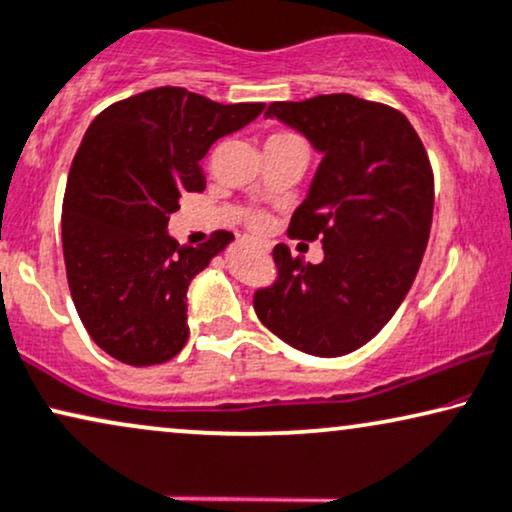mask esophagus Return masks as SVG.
I'll list each match as a JSON object with an SVG mask.
<instances>
[{"label":"esophagus","instance_id":"obj_1","mask_svg":"<svg viewBox=\"0 0 512 512\" xmlns=\"http://www.w3.org/2000/svg\"><path fill=\"white\" fill-rule=\"evenodd\" d=\"M257 245H260V248H262V250H269V245H262V243H257Z\"/></svg>","mask_w":512,"mask_h":512}]
</instances>
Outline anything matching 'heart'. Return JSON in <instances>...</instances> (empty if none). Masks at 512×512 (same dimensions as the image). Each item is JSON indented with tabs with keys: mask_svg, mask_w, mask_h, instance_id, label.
Segmentation results:
<instances>
[{
	"mask_svg": "<svg viewBox=\"0 0 512 512\" xmlns=\"http://www.w3.org/2000/svg\"><path fill=\"white\" fill-rule=\"evenodd\" d=\"M286 139H297V137H295V134H290V132H274L267 141H286ZM252 224L260 226V224H262V217H260V215L252 217Z\"/></svg>",
	"mask_w": 512,
	"mask_h": 512,
	"instance_id": "b5f03b06",
	"label": "heart"
}]
</instances>
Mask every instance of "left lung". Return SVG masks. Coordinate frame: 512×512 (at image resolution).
Wrapping results in <instances>:
<instances>
[{
  "label": "left lung",
  "instance_id": "left-lung-1",
  "mask_svg": "<svg viewBox=\"0 0 512 512\" xmlns=\"http://www.w3.org/2000/svg\"><path fill=\"white\" fill-rule=\"evenodd\" d=\"M323 153L288 236L321 241L323 262L274 248L276 281L252 295L257 319L314 357L354 352L409 293L430 238L435 177L423 141L397 108L352 94L269 103Z\"/></svg>",
  "mask_w": 512,
  "mask_h": 512
}]
</instances>
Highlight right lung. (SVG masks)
Here are the masks:
<instances>
[{
    "label": "right lung",
    "mask_w": 512,
    "mask_h": 512,
    "mask_svg": "<svg viewBox=\"0 0 512 512\" xmlns=\"http://www.w3.org/2000/svg\"><path fill=\"white\" fill-rule=\"evenodd\" d=\"M264 111L158 87L99 113L70 165L61 236L70 295L89 338L127 366L177 357L189 338L186 290L234 236L198 248L167 234L184 193L203 191L210 146Z\"/></svg>",
    "instance_id": "right-lung-1"
}]
</instances>
